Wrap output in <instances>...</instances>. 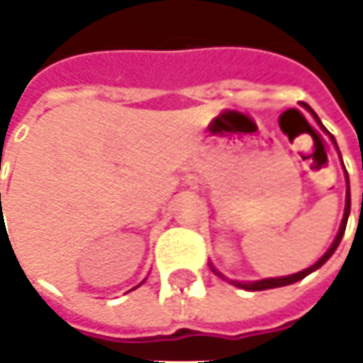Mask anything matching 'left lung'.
Masks as SVG:
<instances>
[{"label":"left lung","mask_w":363,"mask_h":363,"mask_svg":"<svg viewBox=\"0 0 363 363\" xmlns=\"http://www.w3.org/2000/svg\"><path fill=\"white\" fill-rule=\"evenodd\" d=\"M310 114L313 116V120L320 124V128L333 139V143H335V147H337V141H335V137L324 128V124L320 122V118H318V114L313 112L312 108L308 106V104H301ZM337 151H339V147H337ZM341 155V153H339ZM341 164H343V160H341ZM345 168V166H343ZM345 181H347V199H345V212H343V220H341V226H339V233H337V237H335V241H333V245L326 249V253L315 262V264H312L310 268H306V270H301V272H295V274H289V277H274V279H262V280H251V282H241V280H228L224 274H220L218 270H216L214 266H210L212 270H214L218 277H222L224 280H228L230 284H235V286H241V289H245V291H266V289H277V286H286V284H293V282H297V280L306 279L308 274H312V272H315L318 268H322L328 259H330V255L337 251V247H339V243H341V239H343V235H345V226H347V218H349V212H351V193H349V177H347V170H345ZM362 210H363V195H362Z\"/></svg>","instance_id":"left-lung-1"}]
</instances>
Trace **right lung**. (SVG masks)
<instances>
[{
  "label": "right lung",
  "mask_w": 363,
  "mask_h": 363,
  "mask_svg": "<svg viewBox=\"0 0 363 363\" xmlns=\"http://www.w3.org/2000/svg\"><path fill=\"white\" fill-rule=\"evenodd\" d=\"M0 208H1V195H0ZM137 286H139V284H137ZM137 286H135V289H137ZM135 289H130V291H135Z\"/></svg>",
  "instance_id": "add662e5"
}]
</instances>
